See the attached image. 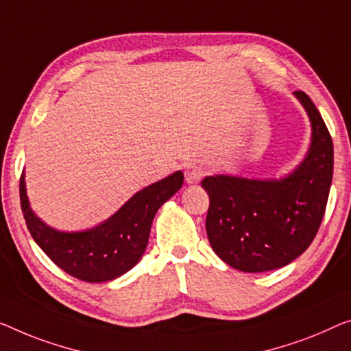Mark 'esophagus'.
<instances>
[{"label": "esophagus", "instance_id": "34e87169", "mask_svg": "<svg viewBox=\"0 0 351 351\" xmlns=\"http://www.w3.org/2000/svg\"><path fill=\"white\" fill-rule=\"evenodd\" d=\"M203 175H205V170H203L200 165H187L184 170L187 184H197V182L203 178Z\"/></svg>", "mask_w": 351, "mask_h": 351}]
</instances>
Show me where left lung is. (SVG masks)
<instances>
[{
    "label": "left lung",
    "instance_id": "8db88e82",
    "mask_svg": "<svg viewBox=\"0 0 351 351\" xmlns=\"http://www.w3.org/2000/svg\"><path fill=\"white\" fill-rule=\"evenodd\" d=\"M309 117L306 158L280 180L206 176V233L217 257L244 273H263L291 263L320 228L332 181V138L311 97L295 91Z\"/></svg>",
    "mask_w": 351,
    "mask_h": 351
}]
</instances>
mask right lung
I'll return each mask as SVG.
<instances>
[{
    "instance_id": "right-lung-1",
    "label": "right lung",
    "mask_w": 351,
    "mask_h": 351,
    "mask_svg": "<svg viewBox=\"0 0 351 351\" xmlns=\"http://www.w3.org/2000/svg\"><path fill=\"white\" fill-rule=\"evenodd\" d=\"M184 175L175 171L130 197L113 216L82 232H61L36 216L20 178V203L36 244L62 271L85 282H108L128 273L143 257L151 223L164 203L181 189Z\"/></svg>"
}]
</instances>
